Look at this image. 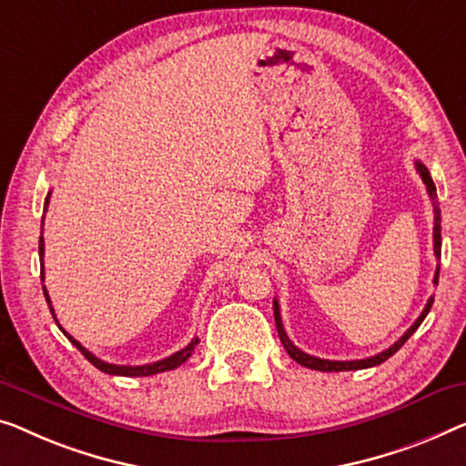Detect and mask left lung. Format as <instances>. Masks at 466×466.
Returning a JSON list of instances; mask_svg holds the SVG:
<instances>
[{"mask_svg":"<svg viewBox=\"0 0 466 466\" xmlns=\"http://www.w3.org/2000/svg\"><path fill=\"white\" fill-rule=\"evenodd\" d=\"M416 171H419V176L422 177V182H425L427 186V192L429 197H431L433 200V211H435V226H433V251H435V257L440 259L441 257V213H440V207H437L435 198H437V190H435V184L431 176H429V169L425 165H422L420 161H416ZM437 280H440V266H437L435 269V276H433V284H437ZM433 305V297H429V301L425 305V309H422V314L416 318V322L408 329L404 335H401L398 341H395L389 350L377 353V356L372 358H364V360H347V362H339V360H322V358H316V356H309V353L301 351L299 347H295L293 341L287 337V332H284V326H282V318H280V305H278V301L274 299V320H276V329H278V337H280V341L284 345V350H287V353L290 358L295 360L297 364H301L305 368H311V370H322V372H343V370H362V368H370V366H379L383 364L385 360H389L393 356L395 351L400 350L401 345H404L408 339H410L416 329L422 324V320H425L429 309H431Z\"/></svg>","mask_w":466,"mask_h":466,"instance_id":"1","label":"left lung"}]
</instances>
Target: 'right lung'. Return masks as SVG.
Returning <instances> with one entry per match:
<instances>
[{
	"mask_svg": "<svg viewBox=\"0 0 466 466\" xmlns=\"http://www.w3.org/2000/svg\"><path fill=\"white\" fill-rule=\"evenodd\" d=\"M50 194H52V192H47V197H46V205H44L46 211H47V205H50ZM41 232H44V218H41ZM39 257H41V282H44V236H39ZM44 295H46L47 305H50V311H52L54 320H56V314H54L50 295H47L46 287H44ZM56 324H58V320H56ZM58 329H60L62 332H65V337L68 339V341H71V343H73L75 347H77V350L83 353V356L87 358V362H92L96 368H98V370L106 372V374H116V377H150V374H158V372H165V370H173V368L182 366V364L186 362V360H188V358L192 356L194 347L198 345V337H194L192 341L184 347V350L171 353L169 358L158 360V362L144 364V366H119V364H108V362H104V360L96 358L92 351H87L86 347H83V345L77 341V339H73L71 335H68V332H66L65 329H62L60 324H58Z\"/></svg>",
	"mask_w": 466,
	"mask_h": 466,
	"instance_id": "obj_1",
	"label": "right lung"
}]
</instances>
